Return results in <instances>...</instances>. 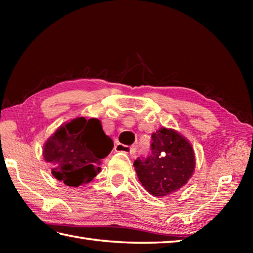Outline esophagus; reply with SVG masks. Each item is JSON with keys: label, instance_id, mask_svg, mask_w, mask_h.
<instances>
[{"label": "esophagus", "instance_id": "obj_1", "mask_svg": "<svg viewBox=\"0 0 253 253\" xmlns=\"http://www.w3.org/2000/svg\"><path fill=\"white\" fill-rule=\"evenodd\" d=\"M115 151L116 152H123V153H126V154H134L136 152V147L132 146H126V145H123V144H117L116 146H115Z\"/></svg>", "mask_w": 253, "mask_h": 253}]
</instances>
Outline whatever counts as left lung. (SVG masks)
Returning a JSON list of instances; mask_svg holds the SVG:
<instances>
[{
	"label": "left lung",
	"mask_w": 253,
	"mask_h": 253,
	"mask_svg": "<svg viewBox=\"0 0 253 253\" xmlns=\"http://www.w3.org/2000/svg\"><path fill=\"white\" fill-rule=\"evenodd\" d=\"M152 154L134 162L139 182L149 194L164 198L188 182L195 169L191 143L172 128L161 127L152 134Z\"/></svg>",
	"instance_id": "left-lung-1"
}]
</instances>
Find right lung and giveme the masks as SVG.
<instances>
[{
    "label": "right lung",
    "mask_w": 253,
    "mask_h": 253,
    "mask_svg": "<svg viewBox=\"0 0 253 253\" xmlns=\"http://www.w3.org/2000/svg\"><path fill=\"white\" fill-rule=\"evenodd\" d=\"M114 143L97 118L77 117L62 124L43 145V158L51 173L67 186L78 187L92 181L100 172L101 160Z\"/></svg>",
    "instance_id": "right-lung-1"
}]
</instances>
